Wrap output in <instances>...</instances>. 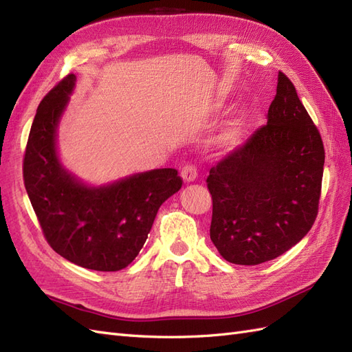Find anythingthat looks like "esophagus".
I'll use <instances>...</instances> for the list:
<instances>
[{"mask_svg": "<svg viewBox=\"0 0 352 352\" xmlns=\"http://www.w3.org/2000/svg\"><path fill=\"white\" fill-rule=\"evenodd\" d=\"M182 177H183L184 182H187V183L193 182V179L197 177V169H196V166L192 165V164H186V165L183 166V169H182Z\"/></svg>", "mask_w": 352, "mask_h": 352, "instance_id": "esophagus-1", "label": "esophagus"}]
</instances>
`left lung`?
Wrapping results in <instances>:
<instances>
[{"mask_svg": "<svg viewBox=\"0 0 352 352\" xmlns=\"http://www.w3.org/2000/svg\"><path fill=\"white\" fill-rule=\"evenodd\" d=\"M321 135L279 71L267 123L210 169V236L224 260L260 265L294 247L318 214Z\"/></svg>", "mask_w": 352, "mask_h": 352, "instance_id": "obj_1", "label": "left lung"}]
</instances>
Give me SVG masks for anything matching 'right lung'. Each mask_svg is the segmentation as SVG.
Returning <instances> with one entry per match:
<instances>
[{"mask_svg":"<svg viewBox=\"0 0 352 352\" xmlns=\"http://www.w3.org/2000/svg\"><path fill=\"white\" fill-rule=\"evenodd\" d=\"M68 74L43 98L23 157V183L44 238L59 256L86 269L116 272L138 256L156 214L183 179L153 169L102 187L80 183L60 165L56 128L73 92Z\"/></svg>","mask_w":352,"mask_h":352,"instance_id":"obj_1","label":"right lung"}]
</instances>
